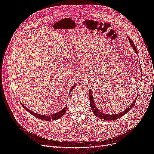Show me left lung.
I'll list each match as a JSON object with an SVG mask.
<instances>
[{
	"instance_id": "obj_1",
	"label": "left lung",
	"mask_w": 154,
	"mask_h": 154,
	"mask_svg": "<svg viewBox=\"0 0 154 154\" xmlns=\"http://www.w3.org/2000/svg\"><path fill=\"white\" fill-rule=\"evenodd\" d=\"M129 41H130V44L131 45V46L133 47V48L134 49L135 53H136V54H137L138 56V51L137 49H136V47H135V45L134 44V42L131 41V39L128 38ZM141 65H140V68H141ZM136 98L134 100V101L133 102L132 104H131L129 105V106H128L127 109H125L124 111L120 112V113H116V114H106V113H104L103 112H101V111H100L98 109L97 106H96L95 103H94V99H93V94H92V91L91 90H89V101H90V105H91V110H92V112L93 113H94V114L97 117H99L100 119H104V120H108V121H116L117 120V119H118L119 118H121V117H122L123 116H124L126 113H127L131 109H132V108L134 106V105H135V103L136 100H137V97H136Z\"/></svg>"
}]
</instances>
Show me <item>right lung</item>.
<instances>
[{"instance_id":"obj_1","label":"right lung","mask_w":154,"mask_h":154,"mask_svg":"<svg viewBox=\"0 0 154 154\" xmlns=\"http://www.w3.org/2000/svg\"><path fill=\"white\" fill-rule=\"evenodd\" d=\"M75 86H76V84H75V85H73V86H72V88H71V90H70V93L72 91V90L75 88ZM21 103V105H22V106L24 108V109L27 111V112H29L30 114H32V115H33V116H35V117H37V118H38V119H41V120H43V121H55V120H57V119H60V118H61L63 116L65 113V112H66V106L63 109H62L61 111H60V112H58L57 113H53L52 115H51L50 116H45V115H41V114H38V113H34L33 112H32V111H31L30 110H29V109H28L25 106V105H23V104L21 102H20Z\"/></svg>"}]
</instances>
